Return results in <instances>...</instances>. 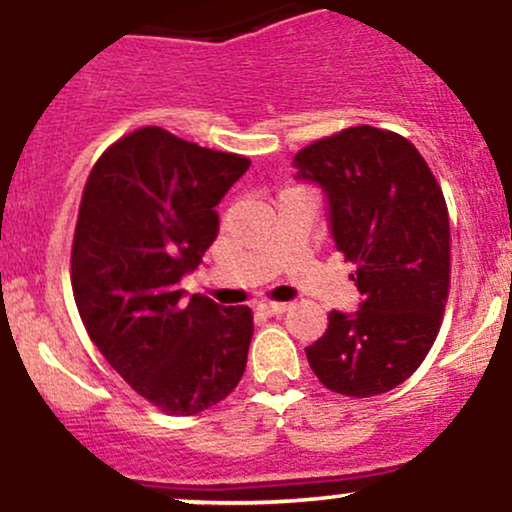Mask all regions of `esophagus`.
<instances>
[{"instance_id": "obj_1", "label": "esophagus", "mask_w": 512, "mask_h": 512, "mask_svg": "<svg viewBox=\"0 0 512 512\" xmlns=\"http://www.w3.org/2000/svg\"><path fill=\"white\" fill-rule=\"evenodd\" d=\"M288 302H261V305H258V310L263 312V315H283V312H288Z\"/></svg>"}]
</instances>
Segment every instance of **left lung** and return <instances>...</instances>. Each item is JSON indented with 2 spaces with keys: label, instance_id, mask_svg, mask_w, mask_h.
Listing matches in <instances>:
<instances>
[{
  "label": "left lung",
  "instance_id": "1",
  "mask_svg": "<svg viewBox=\"0 0 512 512\" xmlns=\"http://www.w3.org/2000/svg\"><path fill=\"white\" fill-rule=\"evenodd\" d=\"M295 178L327 202L334 246L356 266V312H329L305 349L334 393L368 398L408 381L437 339L449 295V214L430 166L408 139L351 126L295 156Z\"/></svg>",
  "mask_w": 512,
  "mask_h": 512
}]
</instances>
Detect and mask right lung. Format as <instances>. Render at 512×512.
<instances>
[{
	"label": "right lung",
	"mask_w": 512,
	"mask_h": 512,
	"mask_svg": "<svg viewBox=\"0 0 512 512\" xmlns=\"http://www.w3.org/2000/svg\"><path fill=\"white\" fill-rule=\"evenodd\" d=\"M251 163L136 129L102 153L82 192L73 295L87 334L131 388L168 415H197L241 381L249 307L188 298L180 280L219 232L214 207Z\"/></svg>",
	"instance_id": "obj_1"
}]
</instances>
